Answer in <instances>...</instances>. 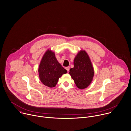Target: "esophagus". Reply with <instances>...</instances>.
Segmentation results:
<instances>
[{
  "instance_id": "1",
  "label": "esophagus",
  "mask_w": 131,
  "mask_h": 131,
  "mask_svg": "<svg viewBox=\"0 0 131 131\" xmlns=\"http://www.w3.org/2000/svg\"><path fill=\"white\" fill-rule=\"evenodd\" d=\"M66 69L67 70L68 72H69V70H70V68L69 67H66Z\"/></svg>"
}]
</instances>
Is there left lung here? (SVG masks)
Instances as JSON below:
<instances>
[{
  "label": "left lung",
  "instance_id": "1",
  "mask_svg": "<svg viewBox=\"0 0 131 131\" xmlns=\"http://www.w3.org/2000/svg\"><path fill=\"white\" fill-rule=\"evenodd\" d=\"M69 74L79 89L86 88L93 80L94 70L89 56L85 51L81 50L74 60V68Z\"/></svg>",
  "mask_w": 131,
  "mask_h": 131
}]
</instances>
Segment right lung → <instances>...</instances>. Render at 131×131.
Returning a JSON list of instances; mask_svg holds the SVG:
<instances>
[{"label": "right lung", "instance_id": "1", "mask_svg": "<svg viewBox=\"0 0 131 131\" xmlns=\"http://www.w3.org/2000/svg\"><path fill=\"white\" fill-rule=\"evenodd\" d=\"M67 73V71L57 61L55 53L51 49L47 50L42 57L38 68L41 82L49 88L55 87L59 78Z\"/></svg>", "mask_w": 131, "mask_h": 131}]
</instances>
